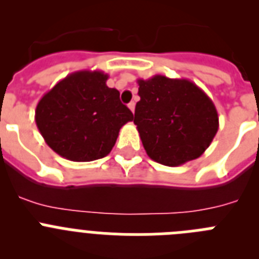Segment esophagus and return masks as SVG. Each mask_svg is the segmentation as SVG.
<instances>
[{
	"mask_svg": "<svg viewBox=\"0 0 259 259\" xmlns=\"http://www.w3.org/2000/svg\"><path fill=\"white\" fill-rule=\"evenodd\" d=\"M128 107H130V110H131L132 113H134V111H135V102H130V104H128Z\"/></svg>",
	"mask_w": 259,
	"mask_h": 259,
	"instance_id": "obj_1",
	"label": "esophagus"
}]
</instances>
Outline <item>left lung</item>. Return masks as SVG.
<instances>
[{
  "label": "left lung",
  "instance_id": "1",
  "mask_svg": "<svg viewBox=\"0 0 259 259\" xmlns=\"http://www.w3.org/2000/svg\"><path fill=\"white\" fill-rule=\"evenodd\" d=\"M134 123L153 161L180 166L201 157L219 128L211 98L188 79H139Z\"/></svg>",
  "mask_w": 259,
  "mask_h": 259
}]
</instances>
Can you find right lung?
I'll return each instance as SVG.
<instances>
[{
    "mask_svg": "<svg viewBox=\"0 0 259 259\" xmlns=\"http://www.w3.org/2000/svg\"><path fill=\"white\" fill-rule=\"evenodd\" d=\"M102 71H76L59 80L38 101L35 120L45 143L74 162H91L111 152L120 128L134 114L109 88Z\"/></svg>",
    "mask_w": 259,
    "mask_h": 259,
    "instance_id": "add662e5",
    "label": "right lung"
}]
</instances>
